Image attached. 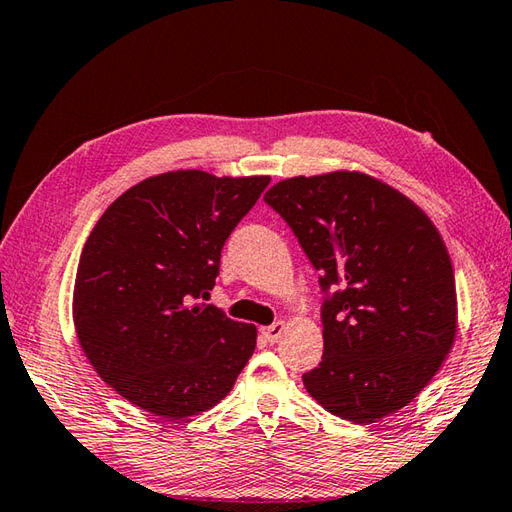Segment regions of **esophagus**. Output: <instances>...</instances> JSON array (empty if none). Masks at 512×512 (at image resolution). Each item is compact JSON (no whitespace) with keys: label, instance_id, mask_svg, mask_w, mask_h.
<instances>
[{"label":"esophagus","instance_id":"1","mask_svg":"<svg viewBox=\"0 0 512 512\" xmlns=\"http://www.w3.org/2000/svg\"><path fill=\"white\" fill-rule=\"evenodd\" d=\"M260 333H263L267 342L276 344L278 339L282 337V333H285V322H274L271 326H263V328H260Z\"/></svg>","mask_w":512,"mask_h":512}]
</instances>
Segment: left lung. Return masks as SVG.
Masks as SVG:
<instances>
[{
	"label": "left lung",
	"instance_id": "left-lung-1",
	"mask_svg": "<svg viewBox=\"0 0 512 512\" xmlns=\"http://www.w3.org/2000/svg\"><path fill=\"white\" fill-rule=\"evenodd\" d=\"M265 203L320 271L324 355L304 388L324 410L374 423L416 399L456 337V280L434 223L361 173L293 177Z\"/></svg>",
	"mask_w": 512,
	"mask_h": 512
}]
</instances>
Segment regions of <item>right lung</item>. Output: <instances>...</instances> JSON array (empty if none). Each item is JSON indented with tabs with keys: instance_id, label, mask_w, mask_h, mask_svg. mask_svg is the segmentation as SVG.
<instances>
[{
	"instance_id": "obj_1",
	"label": "right lung",
	"mask_w": 512,
	"mask_h": 512,
	"mask_svg": "<svg viewBox=\"0 0 512 512\" xmlns=\"http://www.w3.org/2000/svg\"><path fill=\"white\" fill-rule=\"evenodd\" d=\"M267 184L203 170L149 177L89 234L74 282L76 335L100 379L133 405L186 418L232 390L256 348V326L199 300Z\"/></svg>"
}]
</instances>
